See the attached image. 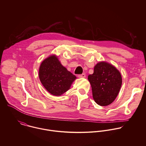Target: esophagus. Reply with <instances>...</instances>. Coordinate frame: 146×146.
Returning <instances> with one entry per match:
<instances>
[{
  "mask_svg": "<svg viewBox=\"0 0 146 146\" xmlns=\"http://www.w3.org/2000/svg\"><path fill=\"white\" fill-rule=\"evenodd\" d=\"M78 77L80 78H84L86 77V74H80L78 75Z\"/></svg>",
  "mask_w": 146,
  "mask_h": 146,
  "instance_id": "1",
  "label": "esophagus"
}]
</instances>
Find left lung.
I'll list each match as a JSON object with an SVG mask.
<instances>
[{
	"mask_svg": "<svg viewBox=\"0 0 146 146\" xmlns=\"http://www.w3.org/2000/svg\"><path fill=\"white\" fill-rule=\"evenodd\" d=\"M88 79L91 85L93 98L100 106H107L114 101L122 82L119 71L105 62L97 63L94 74L88 75Z\"/></svg>",
	"mask_w": 146,
	"mask_h": 146,
	"instance_id": "1",
	"label": "left lung"
}]
</instances>
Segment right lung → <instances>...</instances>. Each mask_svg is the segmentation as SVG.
Listing matches in <instances>:
<instances>
[{
    "label": "right lung",
    "instance_id": "right-lung-1",
    "mask_svg": "<svg viewBox=\"0 0 146 146\" xmlns=\"http://www.w3.org/2000/svg\"><path fill=\"white\" fill-rule=\"evenodd\" d=\"M39 78L50 94L58 96L70 88L76 77L62 65L55 55H52L41 63Z\"/></svg>",
    "mask_w": 146,
    "mask_h": 146
}]
</instances>
